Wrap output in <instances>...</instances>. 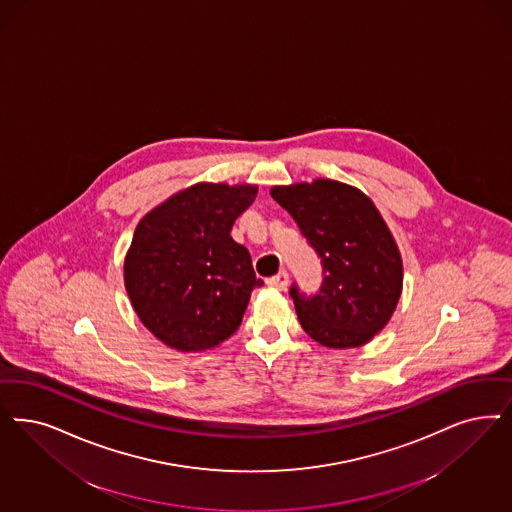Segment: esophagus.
Wrapping results in <instances>:
<instances>
[{
  "instance_id": "1",
  "label": "esophagus",
  "mask_w": 512,
  "mask_h": 512,
  "mask_svg": "<svg viewBox=\"0 0 512 512\" xmlns=\"http://www.w3.org/2000/svg\"><path fill=\"white\" fill-rule=\"evenodd\" d=\"M287 283H289V274H287L285 270H280L276 276H272V278H268V280H266V285H268V287H272V289H280V291H283V289L287 287Z\"/></svg>"
}]
</instances>
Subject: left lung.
I'll list each match as a JSON object with an SVG mask.
<instances>
[{
    "label": "left lung",
    "instance_id": "1",
    "mask_svg": "<svg viewBox=\"0 0 512 512\" xmlns=\"http://www.w3.org/2000/svg\"><path fill=\"white\" fill-rule=\"evenodd\" d=\"M270 194L323 266L316 295L297 283L289 289L302 329L335 350L367 344L386 327L403 289L401 253L386 221L367 194L333 179L274 187Z\"/></svg>",
    "mask_w": 512,
    "mask_h": 512
}]
</instances>
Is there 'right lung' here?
Returning a JSON list of instances; mask_svg holds the SVG:
<instances>
[{
	"label": "right lung",
	"instance_id": "obj_1",
	"mask_svg": "<svg viewBox=\"0 0 512 512\" xmlns=\"http://www.w3.org/2000/svg\"><path fill=\"white\" fill-rule=\"evenodd\" d=\"M255 196V185L196 183L136 227L124 259L126 293L141 323L166 346L210 350L240 327L263 280L230 229Z\"/></svg>",
	"mask_w": 512,
	"mask_h": 512
}]
</instances>
